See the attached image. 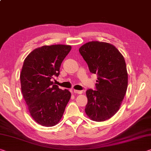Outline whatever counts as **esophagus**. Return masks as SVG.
I'll use <instances>...</instances> for the list:
<instances>
[{"instance_id":"esophagus-1","label":"esophagus","mask_w":151,"mask_h":151,"mask_svg":"<svg viewBox=\"0 0 151 151\" xmlns=\"http://www.w3.org/2000/svg\"><path fill=\"white\" fill-rule=\"evenodd\" d=\"M73 92L74 93H76V94H81V93H83L82 91H78V90H75V89L73 90Z\"/></svg>"}]
</instances>
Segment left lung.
<instances>
[{
	"mask_svg": "<svg viewBox=\"0 0 151 151\" xmlns=\"http://www.w3.org/2000/svg\"><path fill=\"white\" fill-rule=\"evenodd\" d=\"M79 52L89 71L97 75L95 90L86 91V114L93 121H106L117 113L126 95L125 60L114 45L106 42H88L80 47Z\"/></svg>",
	"mask_w": 151,
	"mask_h": 151,
	"instance_id": "8db88e82",
	"label": "left lung"
}]
</instances>
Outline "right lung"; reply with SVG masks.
<instances>
[{"instance_id": "add662e5", "label": "right lung", "mask_w": 151, "mask_h": 151, "mask_svg": "<svg viewBox=\"0 0 151 151\" xmlns=\"http://www.w3.org/2000/svg\"><path fill=\"white\" fill-rule=\"evenodd\" d=\"M70 45H44L26 57L21 72V91L33 119L50 127L59 122L71 94L62 90L52 79L58 76L60 65Z\"/></svg>"}]
</instances>
